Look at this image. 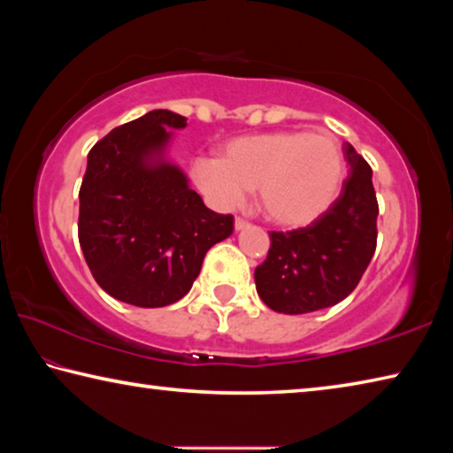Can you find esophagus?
<instances>
[{
  "label": "esophagus",
  "instance_id": "obj_1",
  "mask_svg": "<svg viewBox=\"0 0 453 453\" xmlns=\"http://www.w3.org/2000/svg\"><path fill=\"white\" fill-rule=\"evenodd\" d=\"M234 226H235V229H237V232H240V229H243V227H248V221H245L243 218H235V221H234Z\"/></svg>",
  "mask_w": 453,
  "mask_h": 453
}]
</instances>
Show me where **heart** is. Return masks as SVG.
<instances>
[{
	"label": "heart",
	"mask_w": 453,
	"mask_h": 453,
	"mask_svg": "<svg viewBox=\"0 0 453 453\" xmlns=\"http://www.w3.org/2000/svg\"><path fill=\"white\" fill-rule=\"evenodd\" d=\"M191 175L219 208H237L257 188L267 219L302 227L334 203L343 181V153L332 135L281 129L229 140L219 157H197Z\"/></svg>",
	"instance_id": "obj_1"
}]
</instances>
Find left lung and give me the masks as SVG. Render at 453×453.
<instances>
[{"label":"left lung","mask_w":453,"mask_h":453,"mask_svg":"<svg viewBox=\"0 0 453 453\" xmlns=\"http://www.w3.org/2000/svg\"><path fill=\"white\" fill-rule=\"evenodd\" d=\"M349 178L311 226L272 232L270 251L256 267V289L278 313H310L340 303L362 280L378 242V199L372 167L343 143Z\"/></svg>","instance_id":"left-lung-1"}]
</instances>
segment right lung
Wrapping results in <instances>:
<instances>
[{"instance_id":"1","label":"right lung","mask_w":453,"mask_h":453,"mask_svg":"<svg viewBox=\"0 0 453 453\" xmlns=\"http://www.w3.org/2000/svg\"><path fill=\"white\" fill-rule=\"evenodd\" d=\"M188 119L153 110L111 129L88 153L78 234L99 288L137 308H164L194 286L234 216L205 208L186 173L165 159L170 129Z\"/></svg>"}]
</instances>
